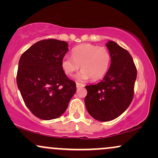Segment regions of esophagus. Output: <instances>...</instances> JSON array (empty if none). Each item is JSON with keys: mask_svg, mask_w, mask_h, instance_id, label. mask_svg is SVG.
<instances>
[{"mask_svg": "<svg viewBox=\"0 0 158 158\" xmlns=\"http://www.w3.org/2000/svg\"><path fill=\"white\" fill-rule=\"evenodd\" d=\"M84 86H85V85H84V84H81V83L77 82V88H81V87H84Z\"/></svg>", "mask_w": 158, "mask_h": 158, "instance_id": "obj_1", "label": "esophagus"}]
</instances>
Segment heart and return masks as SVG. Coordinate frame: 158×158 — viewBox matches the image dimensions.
I'll use <instances>...</instances> for the list:
<instances>
[{
  "mask_svg": "<svg viewBox=\"0 0 158 158\" xmlns=\"http://www.w3.org/2000/svg\"><path fill=\"white\" fill-rule=\"evenodd\" d=\"M110 64V54L104 47L84 44L72 50V57L64 56L61 68L64 73L72 76L81 66V71L76 76L77 80L85 81L91 78L97 81L106 75Z\"/></svg>",
  "mask_w": 158,
  "mask_h": 158,
  "instance_id": "1",
  "label": "heart"
}]
</instances>
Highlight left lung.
Here are the masks:
<instances>
[{
	"mask_svg": "<svg viewBox=\"0 0 158 158\" xmlns=\"http://www.w3.org/2000/svg\"><path fill=\"white\" fill-rule=\"evenodd\" d=\"M106 47L110 54L108 72L100 82L85 86L87 110L101 122L116 119L128 108L137 78V69L129 52L113 41H108Z\"/></svg>",
	"mask_w": 158,
	"mask_h": 158,
	"instance_id": "1",
	"label": "left lung"
}]
</instances>
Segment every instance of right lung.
Here are the masks:
<instances>
[{
    "mask_svg": "<svg viewBox=\"0 0 158 158\" xmlns=\"http://www.w3.org/2000/svg\"><path fill=\"white\" fill-rule=\"evenodd\" d=\"M68 50L66 41H38L21 55L17 85L23 102L35 117L50 120L60 117L77 90L61 68Z\"/></svg>",
    "mask_w": 158,
    "mask_h": 158,
    "instance_id": "add662e5",
    "label": "right lung"
}]
</instances>
